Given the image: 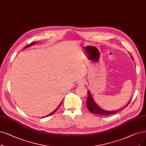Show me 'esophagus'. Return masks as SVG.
<instances>
[{
    "label": "esophagus",
    "mask_w": 146,
    "mask_h": 146,
    "mask_svg": "<svg viewBox=\"0 0 146 146\" xmlns=\"http://www.w3.org/2000/svg\"><path fill=\"white\" fill-rule=\"evenodd\" d=\"M86 83V81L84 79H82V80H80L78 82V84L80 86H83L85 85V84Z\"/></svg>",
    "instance_id": "esophagus-1"
}]
</instances>
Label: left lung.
I'll use <instances>...</instances> for the list:
<instances>
[{
  "label": "left lung",
  "instance_id": "1",
  "mask_svg": "<svg viewBox=\"0 0 146 146\" xmlns=\"http://www.w3.org/2000/svg\"><path fill=\"white\" fill-rule=\"evenodd\" d=\"M87 93H88V98H87V101H86V107H87V109H88L92 113L100 114V115H111V114H113L117 113L118 111H119L120 110H122L123 108H124L125 107H127L128 106V104H129V102H131V100L129 101V102H128L126 106L125 107H124L123 108H121L119 110H117V111H109L104 110L102 108H101L100 107H99L97 106V105L95 104V101H93V98L91 95V93H90V91L87 90Z\"/></svg>",
  "mask_w": 146,
  "mask_h": 146
}]
</instances>
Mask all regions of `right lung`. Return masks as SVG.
I'll use <instances>...</instances> for the list:
<instances>
[{
    "mask_svg": "<svg viewBox=\"0 0 146 146\" xmlns=\"http://www.w3.org/2000/svg\"><path fill=\"white\" fill-rule=\"evenodd\" d=\"M34 43H35V42H32V43H31V44H29V45H27V46H25V48H27V46H31V45H33V44H34ZM62 102H61V103H60V105H59V107H57V108H56V110H54V111H53V112H52V113H50V114H48V115H46V116H45V117H48V116H50V115H51V114H53V113H55V112H56V111H57V109H58V108H59V107H60V105H61V104H62Z\"/></svg>",
    "mask_w": 146,
    "mask_h": 146,
    "instance_id": "add662e5",
    "label": "right lung"
}]
</instances>
